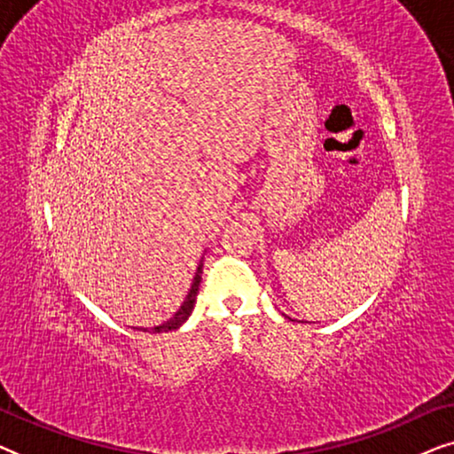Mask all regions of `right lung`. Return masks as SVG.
<instances>
[{"label": "right lung", "instance_id": "right-lung-1", "mask_svg": "<svg viewBox=\"0 0 454 454\" xmlns=\"http://www.w3.org/2000/svg\"><path fill=\"white\" fill-rule=\"evenodd\" d=\"M200 281H202V262L198 264V270H196V275H194V281H192V287H190V291H188V295H185V300H184L182 306H179L177 312L173 314L169 320L163 322V325L153 326V328H151L153 333H169V331H176V328L182 326L184 322L190 318L192 309H194V303H196V295H198V287H200ZM140 331L146 333L148 328H140Z\"/></svg>", "mask_w": 454, "mask_h": 454}]
</instances>
